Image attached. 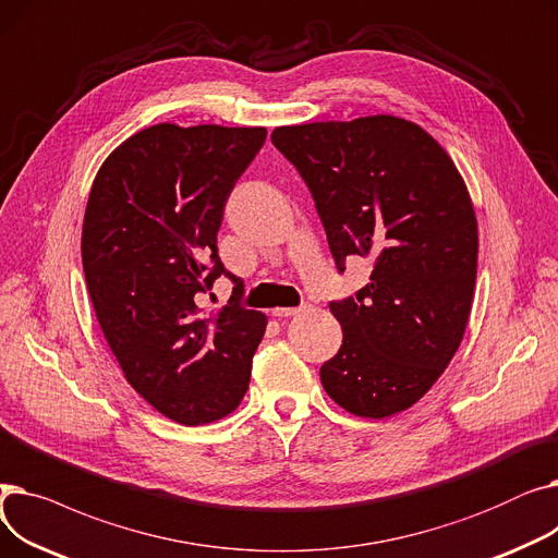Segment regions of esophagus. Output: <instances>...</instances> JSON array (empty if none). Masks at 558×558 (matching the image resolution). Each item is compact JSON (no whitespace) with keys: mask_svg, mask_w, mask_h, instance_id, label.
I'll return each mask as SVG.
<instances>
[{"mask_svg":"<svg viewBox=\"0 0 558 558\" xmlns=\"http://www.w3.org/2000/svg\"><path fill=\"white\" fill-rule=\"evenodd\" d=\"M301 312H305V305H303V307H276V310H274V316L287 318V316H296V314H301Z\"/></svg>","mask_w":558,"mask_h":558,"instance_id":"esophagus-1","label":"esophagus"}]
</instances>
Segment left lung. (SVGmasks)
Returning <instances> with one entry per match:
<instances>
[{
  "label": "left lung",
  "mask_w": 558,
  "mask_h": 558,
  "mask_svg": "<svg viewBox=\"0 0 558 558\" xmlns=\"http://www.w3.org/2000/svg\"><path fill=\"white\" fill-rule=\"evenodd\" d=\"M271 142L307 183L337 269L373 264L366 287L330 303L343 341L320 385L362 418L404 412L448 368L473 307L480 240L461 173L393 114L278 126Z\"/></svg>",
  "instance_id": "8db88e82"
}]
</instances>
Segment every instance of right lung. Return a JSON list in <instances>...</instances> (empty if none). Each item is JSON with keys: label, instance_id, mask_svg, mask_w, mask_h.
Returning a JSON list of instances; mask_svg holds the SVG:
<instances>
[{"label": "right lung", "instance_id": "right-lung-1", "mask_svg": "<svg viewBox=\"0 0 558 558\" xmlns=\"http://www.w3.org/2000/svg\"><path fill=\"white\" fill-rule=\"evenodd\" d=\"M267 129L156 124L104 160L87 198L83 274L129 385L162 416L205 425L242 402L267 316L198 299L234 276L217 253L226 201Z\"/></svg>", "mask_w": 558, "mask_h": 558}]
</instances>
